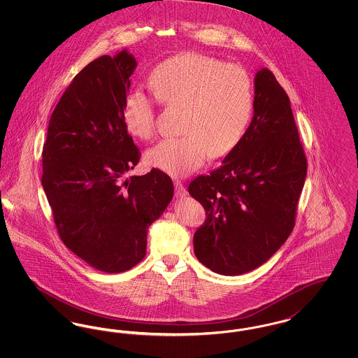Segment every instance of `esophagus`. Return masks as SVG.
<instances>
[{"mask_svg":"<svg viewBox=\"0 0 358 358\" xmlns=\"http://www.w3.org/2000/svg\"><path fill=\"white\" fill-rule=\"evenodd\" d=\"M174 187H176V194H177V197L182 199V197H185V196H187V189H185V187L182 185V182H181V181H174Z\"/></svg>","mask_w":358,"mask_h":358,"instance_id":"1","label":"esophagus"}]
</instances>
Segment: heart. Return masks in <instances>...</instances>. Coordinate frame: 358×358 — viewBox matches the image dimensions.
<instances>
[{
	"label": "heart",
	"instance_id": "1",
	"mask_svg": "<svg viewBox=\"0 0 358 358\" xmlns=\"http://www.w3.org/2000/svg\"><path fill=\"white\" fill-rule=\"evenodd\" d=\"M148 82L158 102L184 108V136L162 139L150 148L145 155L149 166L185 177L203 165L208 154L222 158L238 146L254 107L252 83L241 67L187 52L158 63ZM122 120L130 136L149 139L154 131L150 96L139 90L129 92Z\"/></svg>",
	"mask_w": 358,
	"mask_h": 358
}]
</instances>
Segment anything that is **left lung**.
Returning <instances> with one entry per match:
<instances>
[{"instance_id":"left-lung-1","label":"left lung","mask_w":358,"mask_h":358,"mask_svg":"<svg viewBox=\"0 0 358 358\" xmlns=\"http://www.w3.org/2000/svg\"><path fill=\"white\" fill-rule=\"evenodd\" d=\"M254 117L238 146L189 194L206 210L193 238L197 259L220 275L250 273L285 244L294 228L307 161L286 91L270 69L254 79Z\"/></svg>"}]
</instances>
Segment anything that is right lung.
I'll use <instances>...</instances> for the list:
<instances>
[{"mask_svg":"<svg viewBox=\"0 0 358 358\" xmlns=\"http://www.w3.org/2000/svg\"><path fill=\"white\" fill-rule=\"evenodd\" d=\"M136 67L127 50L87 64L56 104L43 148L41 184L59 236L103 273L127 271L145 257L148 229L174 193L158 169L126 178L139 161L122 120Z\"/></svg>","mask_w":358,"mask_h":358,"instance_id":"add662e5","label":"right lung"}]
</instances>
